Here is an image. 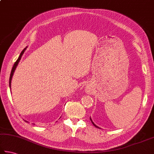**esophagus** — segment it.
Returning <instances> with one entry per match:
<instances>
[{"mask_svg": "<svg viewBox=\"0 0 154 154\" xmlns=\"http://www.w3.org/2000/svg\"><path fill=\"white\" fill-rule=\"evenodd\" d=\"M87 92H88V93H89V90H87Z\"/></svg>", "mask_w": 154, "mask_h": 154, "instance_id": "obj_1", "label": "esophagus"}]
</instances>
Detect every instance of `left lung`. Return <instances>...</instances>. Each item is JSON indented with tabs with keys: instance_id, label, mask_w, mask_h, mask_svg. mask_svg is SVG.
I'll return each instance as SVG.
<instances>
[{
	"instance_id": "obj_1",
	"label": "left lung",
	"mask_w": 154,
	"mask_h": 154,
	"mask_svg": "<svg viewBox=\"0 0 154 154\" xmlns=\"http://www.w3.org/2000/svg\"><path fill=\"white\" fill-rule=\"evenodd\" d=\"M90 119H91V122H92V123H93V125H94L95 128H99V127H98V126H97V125H96L95 124V123H93V122L92 121V119H91V117H90Z\"/></svg>"
}]
</instances>
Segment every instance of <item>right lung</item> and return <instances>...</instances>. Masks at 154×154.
<instances>
[{
  "label": "right lung",
  "instance_id": "obj_1",
  "mask_svg": "<svg viewBox=\"0 0 154 154\" xmlns=\"http://www.w3.org/2000/svg\"><path fill=\"white\" fill-rule=\"evenodd\" d=\"M26 48H27V47H26V48H25V49H24L22 51V52H21V53L20 54L19 58H18V59L17 60V61L14 63V64L13 67V69H12L11 73V75H10V78H9V87H10V89L11 88V81H12V78H13V75H14L15 69H16V68H17V65H18V64H19V63L20 60V59H21V57H22V55H23L24 52H25V50L26 49ZM25 122H27V123H29V122L26 121V120H25Z\"/></svg>",
  "mask_w": 154,
  "mask_h": 154
}]
</instances>
